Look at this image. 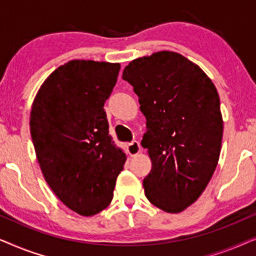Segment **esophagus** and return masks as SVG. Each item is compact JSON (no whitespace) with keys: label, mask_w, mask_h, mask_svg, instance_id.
<instances>
[{"label":"esophagus","mask_w":256,"mask_h":256,"mask_svg":"<svg viewBox=\"0 0 256 256\" xmlns=\"http://www.w3.org/2000/svg\"><path fill=\"white\" fill-rule=\"evenodd\" d=\"M127 150L129 155L136 156L140 152H141V146H140V143L138 141H132L127 144Z\"/></svg>","instance_id":"esophagus-1"}]
</instances>
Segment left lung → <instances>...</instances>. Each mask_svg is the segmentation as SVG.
Listing matches in <instances>:
<instances>
[{"instance_id":"1","label":"left lung","mask_w":256,"mask_h":256,"mask_svg":"<svg viewBox=\"0 0 256 256\" xmlns=\"http://www.w3.org/2000/svg\"><path fill=\"white\" fill-rule=\"evenodd\" d=\"M122 78L134 87L146 118L141 144L152 166L143 180L146 197L166 212L184 211L218 166L224 121L214 84L174 51L134 59Z\"/></svg>"}]
</instances>
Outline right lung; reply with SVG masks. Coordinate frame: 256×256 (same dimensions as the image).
<instances>
[{"label": "right lung", "mask_w": 256, "mask_h": 256, "mask_svg": "<svg viewBox=\"0 0 256 256\" xmlns=\"http://www.w3.org/2000/svg\"><path fill=\"white\" fill-rule=\"evenodd\" d=\"M120 68L70 60L45 79L31 106L30 132L45 180L80 216H94L110 204L127 160L108 132L104 110Z\"/></svg>", "instance_id": "right-lung-1"}]
</instances>
